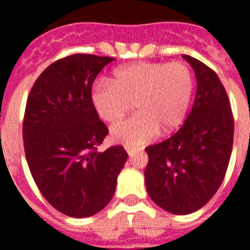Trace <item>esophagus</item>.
<instances>
[{"instance_id": "34e87169", "label": "esophagus", "mask_w": 250, "mask_h": 250, "mask_svg": "<svg viewBox=\"0 0 250 250\" xmlns=\"http://www.w3.org/2000/svg\"><path fill=\"white\" fill-rule=\"evenodd\" d=\"M125 150H126L127 154H129L130 156H132L134 154H135V150L132 149V147H130V146H125Z\"/></svg>"}]
</instances>
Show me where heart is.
Here are the masks:
<instances>
[{"label": "heart", "mask_w": 250, "mask_h": 250, "mask_svg": "<svg viewBox=\"0 0 250 250\" xmlns=\"http://www.w3.org/2000/svg\"><path fill=\"white\" fill-rule=\"evenodd\" d=\"M193 91L194 76L187 63L136 62L118 68L111 83H95L91 101L100 119L109 124L118 123L134 106L138 112L112 126L111 136L124 144L141 145L159 130L169 134L182 125Z\"/></svg>", "instance_id": "heart-1"}]
</instances>
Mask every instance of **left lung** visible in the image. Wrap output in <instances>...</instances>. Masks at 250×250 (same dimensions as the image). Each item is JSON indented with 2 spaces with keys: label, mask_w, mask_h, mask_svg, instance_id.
Wrapping results in <instances>:
<instances>
[{
  "label": "left lung",
  "mask_w": 250,
  "mask_h": 250,
  "mask_svg": "<svg viewBox=\"0 0 250 250\" xmlns=\"http://www.w3.org/2000/svg\"><path fill=\"white\" fill-rule=\"evenodd\" d=\"M194 68L198 90L193 109L171 138L145 149V185L152 202L184 215L204 207L224 180L231 155L234 119L219 77L199 60L183 55Z\"/></svg>",
  "instance_id": "obj_1"
}]
</instances>
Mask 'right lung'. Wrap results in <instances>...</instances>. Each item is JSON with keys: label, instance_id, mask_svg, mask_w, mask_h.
Listing matches in <instances>:
<instances>
[{"label": "right lung", "instance_id": "add662e5", "mask_svg": "<svg viewBox=\"0 0 250 250\" xmlns=\"http://www.w3.org/2000/svg\"><path fill=\"white\" fill-rule=\"evenodd\" d=\"M114 60L89 54L57 60L37 77L26 103L22 136L31 175L43 198L72 218L109 204L127 159L121 145L98 150L109 129L94 109L91 89Z\"/></svg>", "mask_w": 250, "mask_h": 250}]
</instances>
